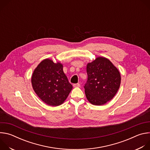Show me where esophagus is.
<instances>
[{"instance_id":"obj_1","label":"esophagus","mask_w":150,"mask_h":150,"mask_svg":"<svg viewBox=\"0 0 150 150\" xmlns=\"http://www.w3.org/2000/svg\"><path fill=\"white\" fill-rule=\"evenodd\" d=\"M73 86H74V87H80V84H79V83H74V84L73 85Z\"/></svg>"}]
</instances>
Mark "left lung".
I'll list each match as a JSON object with an SVG mask.
<instances>
[{
  "instance_id": "obj_1",
  "label": "left lung",
  "mask_w": 150,
  "mask_h": 150,
  "mask_svg": "<svg viewBox=\"0 0 150 150\" xmlns=\"http://www.w3.org/2000/svg\"><path fill=\"white\" fill-rule=\"evenodd\" d=\"M87 73L84 88L89 102L101 105L110 101L120 87L121 76L118 69L108 59L98 57L87 64Z\"/></svg>"
}]
</instances>
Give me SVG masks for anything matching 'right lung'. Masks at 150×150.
<instances>
[{"instance_id":"obj_1","label":"right lung","mask_w":150,"mask_h":150,"mask_svg":"<svg viewBox=\"0 0 150 150\" xmlns=\"http://www.w3.org/2000/svg\"><path fill=\"white\" fill-rule=\"evenodd\" d=\"M31 83L38 97L52 106L62 104L72 89V85L63 72V65L49 59L41 61L35 69Z\"/></svg>"}]
</instances>
